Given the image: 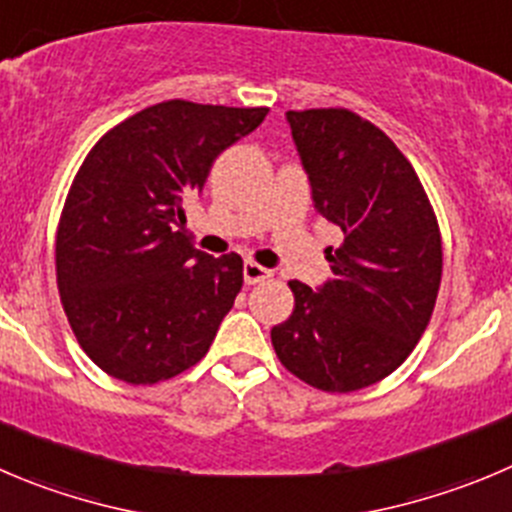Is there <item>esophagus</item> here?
I'll return each mask as SVG.
<instances>
[{"label": "esophagus", "mask_w": 512, "mask_h": 512, "mask_svg": "<svg viewBox=\"0 0 512 512\" xmlns=\"http://www.w3.org/2000/svg\"><path fill=\"white\" fill-rule=\"evenodd\" d=\"M266 279H271V271L266 269V266L256 264V261H246V264H243V281H246L248 286L261 284V281Z\"/></svg>", "instance_id": "esophagus-1"}]
</instances>
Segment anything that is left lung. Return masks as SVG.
<instances>
[{
    "label": "left lung",
    "instance_id": "obj_1",
    "mask_svg": "<svg viewBox=\"0 0 512 512\" xmlns=\"http://www.w3.org/2000/svg\"><path fill=\"white\" fill-rule=\"evenodd\" d=\"M316 213L342 228L334 279L291 281L294 311L271 329L291 374L324 392L369 387L410 357L442 276L437 218L410 160L349 110L286 113Z\"/></svg>",
    "mask_w": 512,
    "mask_h": 512
}]
</instances>
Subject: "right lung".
Segmentation results:
<instances>
[{
    "label": "right lung",
    "mask_w": 512,
    "mask_h": 512,
    "mask_svg": "<svg viewBox=\"0 0 512 512\" xmlns=\"http://www.w3.org/2000/svg\"><path fill=\"white\" fill-rule=\"evenodd\" d=\"M266 113L158 102L102 135L77 170L57 228V286L77 342L110 377L155 384L206 357L243 261L193 248L183 201Z\"/></svg>",
    "instance_id": "add662e5"
}]
</instances>
